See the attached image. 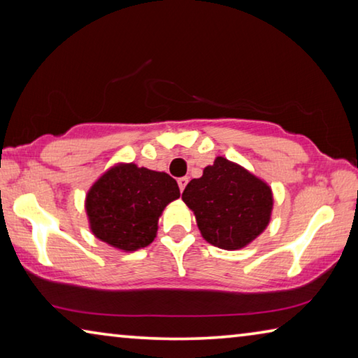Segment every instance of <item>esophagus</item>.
Listing matches in <instances>:
<instances>
[{"label": "esophagus", "mask_w": 358, "mask_h": 358, "mask_svg": "<svg viewBox=\"0 0 358 358\" xmlns=\"http://www.w3.org/2000/svg\"><path fill=\"white\" fill-rule=\"evenodd\" d=\"M177 181H178V187H180V191L183 192V191H185V187H186V185H187V181H189V178H187V177H181V178H178Z\"/></svg>", "instance_id": "34e87169"}]
</instances>
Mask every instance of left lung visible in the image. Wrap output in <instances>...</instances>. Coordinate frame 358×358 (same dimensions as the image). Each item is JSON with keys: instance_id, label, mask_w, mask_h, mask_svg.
Here are the masks:
<instances>
[{"instance_id": "left-lung-1", "label": "left lung", "mask_w": 358, "mask_h": 358, "mask_svg": "<svg viewBox=\"0 0 358 358\" xmlns=\"http://www.w3.org/2000/svg\"><path fill=\"white\" fill-rule=\"evenodd\" d=\"M183 202L196 216L197 227L210 245L221 250H241L264 232L271 220V187L237 162L217 156L191 180Z\"/></svg>"}]
</instances>
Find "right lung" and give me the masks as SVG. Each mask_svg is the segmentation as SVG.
I'll use <instances>...</instances> for the list:
<instances>
[{"mask_svg": "<svg viewBox=\"0 0 358 358\" xmlns=\"http://www.w3.org/2000/svg\"><path fill=\"white\" fill-rule=\"evenodd\" d=\"M178 197L171 175L129 162L110 167L94 181L85 210L96 238L131 252L155 240L159 216Z\"/></svg>", "mask_w": 358, "mask_h": 358, "instance_id": "1", "label": "right lung"}]
</instances>
